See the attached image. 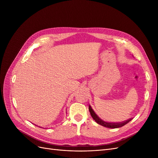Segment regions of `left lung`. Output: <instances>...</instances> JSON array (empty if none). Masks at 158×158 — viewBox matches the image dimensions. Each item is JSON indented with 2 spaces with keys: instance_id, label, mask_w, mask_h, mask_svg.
Segmentation results:
<instances>
[{
  "instance_id": "left-lung-1",
  "label": "left lung",
  "mask_w": 158,
  "mask_h": 158,
  "mask_svg": "<svg viewBox=\"0 0 158 158\" xmlns=\"http://www.w3.org/2000/svg\"><path fill=\"white\" fill-rule=\"evenodd\" d=\"M89 111L90 112L91 114V116L92 117V118H94V120L99 125L103 126L105 127H107V128H119V127H121L124 125H125L126 124H127L128 123L130 122L132 120V118H129L128 120L125 121H123L121 123H108V122H105L103 120H102L101 118H100L94 112V110L92 109V107L90 106H89Z\"/></svg>"
}]
</instances>
